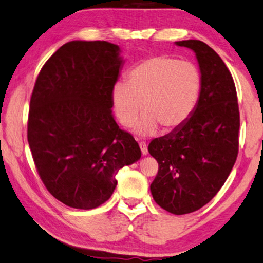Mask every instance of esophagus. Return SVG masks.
I'll return each instance as SVG.
<instances>
[{
    "instance_id": "34e87169",
    "label": "esophagus",
    "mask_w": 263,
    "mask_h": 263,
    "mask_svg": "<svg viewBox=\"0 0 263 263\" xmlns=\"http://www.w3.org/2000/svg\"><path fill=\"white\" fill-rule=\"evenodd\" d=\"M139 146H140V149H141V154L143 156H146L147 154V145L145 141H139Z\"/></svg>"
}]
</instances>
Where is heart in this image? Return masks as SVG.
I'll return each instance as SVG.
<instances>
[{"mask_svg": "<svg viewBox=\"0 0 263 263\" xmlns=\"http://www.w3.org/2000/svg\"><path fill=\"white\" fill-rule=\"evenodd\" d=\"M201 90V72L194 63L166 55L153 56L133 66L127 82L116 83L111 106L124 127H132L143 109L146 111L136 126L138 135H156L160 126L168 133L189 122Z\"/></svg>", "mask_w": 263, "mask_h": 263, "instance_id": "b5f03b06", "label": "heart"}]
</instances>
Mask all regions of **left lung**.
I'll return each mask as SVG.
<instances>
[{
	"label": "left lung",
	"instance_id": "8db88e82",
	"mask_svg": "<svg viewBox=\"0 0 263 263\" xmlns=\"http://www.w3.org/2000/svg\"><path fill=\"white\" fill-rule=\"evenodd\" d=\"M176 44L195 52L201 96L189 122L153 139L148 152L159 166L151 184L154 201L182 215L210 202L227 180L239 152L240 112L234 81L218 53L198 40Z\"/></svg>",
	"mask_w": 263,
	"mask_h": 263
}]
</instances>
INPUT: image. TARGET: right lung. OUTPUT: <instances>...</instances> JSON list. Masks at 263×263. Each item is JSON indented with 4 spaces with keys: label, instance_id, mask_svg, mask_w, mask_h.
Instances as JSON below:
<instances>
[{
    "label": "right lung",
    "instance_id": "right-lung-1",
    "mask_svg": "<svg viewBox=\"0 0 263 263\" xmlns=\"http://www.w3.org/2000/svg\"><path fill=\"white\" fill-rule=\"evenodd\" d=\"M106 41H72L45 62L28 117V143L44 186L64 205L101 206L116 174L139 160V145L112 116L111 93L123 60Z\"/></svg>",
    "mask_w": 263,
    "mask_h": 263
}]
</instances>
